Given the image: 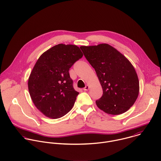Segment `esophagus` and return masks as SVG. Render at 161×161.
Returning a JSON list of instances; mask_svg holds the SVG:
<instances>
[{"label":"esophagus","mask_w":161,"mask_h":161,"mask_svg":"<svg viewBox=\"0 0 161 161\" xmlns=\"http://www.w3.org/2000/svg\"><path fill=\"white\" fill-rule=\"evenodd\" d=\"M89 88H90V87H89V86H88V85H86V86H85V87L83 88V90H84L85 91H86V90H88L89 89Z\"/></svg>","instance_id":"obj_1"}]
</instances>
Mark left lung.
Here are the masks:
<instances>
[{
	"label": "left lung",
	"instance_id": "8db88e82",
	"mask_svg": "<svg viewBox=\"0 0 161 161\" xmlns=\"http://www.w3.org/2000/svg\"><path fill=\"white\" fill-rule=\"evenodd\" d=\"M80 48L95 69L103 90L102 96L95 102L98 108L112 115L126 112L139 93V81L131 63L109 44Z\"/></svg>",
	"mask_w": 161,
	"mask_h": 161
}]
</instances>
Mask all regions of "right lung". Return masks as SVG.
<instances>
[{
  "label": "right lung",
  "mask_w": 161,
  "mask_h": 161,
  "mask_svg": "<svg viewBox=\"0 0 161 161\" xmlns=\"http://www.w3.org/2000/svg\"><path fill=\"white\" fill-rule=\"evenodd\" d=\"M82 57L78 46L61 43L37 60L28 79V90L35 105L45 116L58 119L73 108L79 93L73 88L69 70Z\"/></svg>",
  "instance_id": "1"
}]
</instances>
